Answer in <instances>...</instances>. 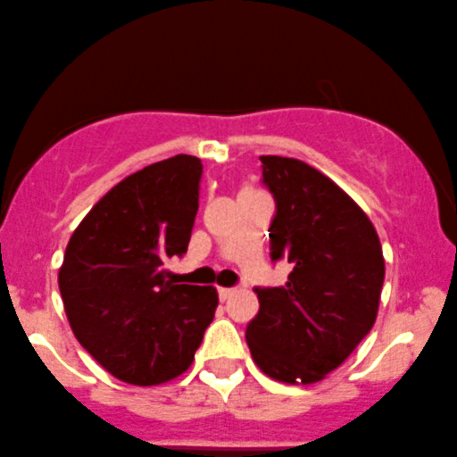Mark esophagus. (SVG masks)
I'll return each mask as SVG.
<instances>
[{"label":"esophagus","mask_w":457,"mask_h":457,"mask_svg":"<svg viewBox=\"0 0 457 457\" xmlns=\"http://www.w3.org/2000/svg\"><path fill=\"white\" fill-rule=\"evenodd\" d=\"M234 293H237V288H219V299L220 302H228Z\"/></svg>","instance_id":"obj_1"}]
</instances>
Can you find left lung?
<instances>
[{"label":"left lung","mask_w":457,"mask_h":457,"mask_svg":"<svg viewBox=\"0 0 457 457\" xmlns=\"http://www.w3.org/2000/svg\"><path fill=\"white\" fill-rule=\"evenodd\" d=\"M275 199L270 260L293 267L284 286H258L247 325L253 362L286 384H314L338 369L373 328L384 284L378 232L358 204L310 164L260 155Z\"/></svg>","instance_id":"left-lung-1"}]
</instances>
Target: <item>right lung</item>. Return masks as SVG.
Returning <instances> with one entry per match:
<instances>
[{
  "instance_id": "obj_1",
  "label": "right lung",
  "mask_w": 457,
  "mask_h": 457,
  "mask_svg": "<svg viewBox=\"0 0 457 457\" xmlns=\"http://www.w3.org/2000/svg\"><path fill=\"white\" fill-rule=\"evenodd\" d=\"M202 160L179 154L128 175L82 219L58 273L75 338L121 382L155 386L193 364L214 319L212 286L178 284L199 208Z\"/></svg>"
}]
</instances>
